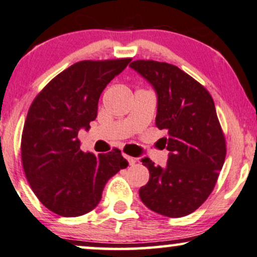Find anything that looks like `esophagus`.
Wrapping results in <instances>:
<instances>
[{
    "label": "esophagus",
    "instance_id": "1",
    "mask_svg": "<svg viewBox=\"0 0 257 257\" xmlns=\"http://www.w3.org/2000/svg\"><path fill=\"white\" fill-rule=\"evenodd\" d=\"M124 158L126 159V161L129 162V165H131V166H134V165H135V162H136V159H135V158L128 157V155H124Z\"/></svg>",
    "mask_w": 257,
    "mask_h": 257
}]
</instances>
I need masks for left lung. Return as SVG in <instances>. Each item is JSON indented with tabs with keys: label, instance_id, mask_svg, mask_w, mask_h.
I'll list each match as a JSON object with an SVG mask.
<instances>
[{
	"label": "left lung",
	"instance_id": "1",
	"mask_svg": "<svg viewBox=\"0 0 257 257\" xmlns=\"http://www.w3.org/2000/svg\"><path fill=\"white\" fill-rule=\"evenodd\" d=\"M144 77L158 97L155 124L166 131L165 167L148 158V183L140 188L142 203L162 216L190 215L207 199L218 179L226 148L215 103L205 87L179 67L154 60L129 65Z\"/></svg>",
	"mask_w": 257,
	"mask_h": 257
}]
</instances>
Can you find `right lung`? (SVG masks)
Instances as JSON below:
<instances>
[{"instance_id":"1","label":"right lung","mask_w":257,"mask_h":257,"mask_svg":"<svg viewBox=\"0 0 257 257\" xmlns=\"http://www.w3.org/2000/svg\"><path fill=\"white\" fill-rule=\"evenodd\" d=\"M131 60L73 64L44 87L28 110L21 140L25 174L38 199L57 215L90 212L106 181L128 166L117 148L106 154L84 153L78 132L90 128L103 90Z\"/></svg>"}]
</instances>
